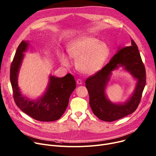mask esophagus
I'll list each match as a JSON object with an SVG mask.
<instances>
[{"instance_id": "obj_1", "label": "esophagus", "mask_w": 156, "mask_h": 156, "mask_svg": "<svg viewBox=\"0 0 156 156\" xmlns=\"http://www.w3.org/2000/svg\"><path fill=\"white\" fill-rule=\"evenodd\" d=\"M76 83H77V84H78V85H81V84H82V81L80 79H78L76 80Z\"/></svg>"}]
</instances>
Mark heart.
Returning a JSON list of instances; mask_svg holds the SVG:
<instances>
[{
  "instance_id": "b5f03b06",
  "label": "heart",
  "mask_w": 156,
  "mask_h": 156,
  "mask_svg": "<svg viewBox=\"0 0 156 156\" xmlns=\"http://www.w3.org/2000/svg\"><path fill=\"white\" fill-rule=\"evenodd\" d=\"M69 56L76 59V67L81 73L92 75L98 71L104 65L110 55L107 44L100 42L97 38L83 36L72 43L68 48ZM61 62L68 66L67 58L63 56Z\"/></svg>"
}]
</instances>
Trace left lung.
I'll return each instance as SVG.
<instances>
[{"label":"left lung","mask_w":156,"mask_h":156,"mask_svg":"<svg viewBox=\"0 0 156 156\" xmlns=\"http://www.w3.org/2000/svg\"><path fill=\"white\" fill-rule=\"evenodd\" d=\"M130 45L120 49L108 64L85 81L90 97L89 103L93 113L103 121L113 122L125 117L136 111L140 102L146 83V69L138 47L132 38ZM119 66H123L138 80L133 96L124 105H115L110 102L105 94V87L111 71Z\"/></svg>","instance_id":"obj_1"}]
</instances>
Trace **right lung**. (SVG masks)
<instances>
[{
	"instance_id": "1",
	"label": "right lung",
	"mask_w": 156,
	"mask_h": 156,
	"mask_svg": "<svg viewBox=\"0 0 156 156\" xmlns=\"http://www.w3.org/2000/svg\"><path fill=\"white\" fill-rule=\"evenodd\" d=\"M28 43L23 41L19 45L10 65V80L17 106L27 115L41 122L58 120L65 112L69 98L76 88L75 80L70 73L63 78L51 76L48 89L39 100L30 101L22 95L17 85V75Z\"/></svg>"
}]
</instances>
